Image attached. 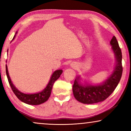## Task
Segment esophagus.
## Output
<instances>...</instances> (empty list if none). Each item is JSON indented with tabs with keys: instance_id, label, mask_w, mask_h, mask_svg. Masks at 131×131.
<instances>
[{
	"instance_id": "34e87169",
	"label": "esophagus",
	"mask_w": 131,
	"mask_h": 131,
	"mask_svg": "<svg viewBox=\"0 0 131 131\" xmlns=\"http://www.w3.org/2000/svg\"><path fill=\"white\" fill-rule=\"evenodd\" d=\"M71 66L72 67H76V63H75V62H72V63L71 64Z\"/></svg>"
}]
</instances>
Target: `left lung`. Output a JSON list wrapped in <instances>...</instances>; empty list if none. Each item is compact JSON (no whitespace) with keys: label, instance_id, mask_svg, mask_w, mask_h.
Wrapping results in <instances>:
<instances>
[{"label":"left lung","instance_id":"1","mask_svg":"<svg viewBox=\"0 0 131 131\" xmlns=\"http://www.w3.org/2000/svg\"><path fill=\"white\" fill-rule=\"evenodd\" d=\"M110 43L116 55L117 64L115 69L106 81L100 85L82 86L79 83V79L74 80L73 86V92L75 98L83 104H94L103 101L107 99L117 87L122 74L123 67L122 64V55L119 43L114 36L111 40Z\"/></svg>","mask_w":131,"mask_h":131}]
</instances>
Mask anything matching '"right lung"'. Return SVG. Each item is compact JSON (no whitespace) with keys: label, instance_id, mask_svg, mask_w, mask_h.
Masks as SVG:
<instances>
[{"label":"right lung","instance_id":"1","mask_svg":"<svg viewBox=\"0 0 131 131\" xmlns=\"http://www.w3.org/2000/svg\"><path fill=\"white\" fill-rule=\"evenodd\" d=\"M15 35L14 36L13 39L15 38ZM12 39V40H13ZM6 76L8 78V80L10 86L11 88L12 91H13L14 94L17 96V97L20 100L23 101V103H25L27 104L30 105H39L40 104H42L45 102L47 101L48 98H49L51 95V93L52 86L54 82L60 78V75L62 74V71L61 70H58L55 71L54 73L52 75L51 79L49 80V83L48 84L46 88L44 89L42 92L37 93L35 94H23V93L19 92L16 88L14 86L13 84L11 82V80L10 79L9 76L8 69H7V66L6 65Z\"/></svg>","mask_w":131,"mask_h":131}]
</instances>
